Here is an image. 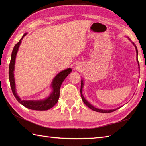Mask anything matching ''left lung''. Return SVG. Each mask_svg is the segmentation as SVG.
<instances>
[{"label":"left lung","mask_w":146,"mask_h":146,"mask_svg":"<svg viewBox=\"0 0 146 146\" xmlns=\"http://www.w3.org/2000/svg\"><path fill=\"white\" fill-rule=\"evenodd\" d=\"M133 44L134 45L135 48V49H136V52H137V61H138V59H137V56H138V51H137V47H136V46H135V44H134V42H133ZM138 64H139V61H138ZM83 86V80H82V82H81V88H80V93H81V97H82V100H83V102H84V104H85L86 105V106L90 108V109L93 110H94V111H98V112H101V113H110V112H112V111H114L115 110H116L119 109V108H117V109H114V110H105L98 109V108H97L94 107V106H93V105H92L90 104L89 102H88L87 101H86V100H85V98H84V97H83V94H82V90Z\"/></svg>","instance_id":"obj_1"}]
</instances>
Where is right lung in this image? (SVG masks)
<instances>
[{
	"label": "right lung",
	"mask_w": 146,
	"mask_h": 146,
	"mask_svg": "<svg viewBox=\"0 0 146 146\" xmlns=\"http://www.w3.org/2000/svg\"><path fill=\"white\" fill-rule=\"evenodd\" d=\"M26 35V33L24 34L23 36L22 37V38L19 40V41L14 46L13 50H12V52L11 62L10 64H9V82H10L11 90L15 98H16V100L19 102L21 104L23 105V106L29 108V109L34 110H47L49 109V108H52L58 102L59 97H60V87L62 83L63 82L64 80L66 78V76L71 72V68H68V69L62 71L61 72L58 74L52 83V88H53V92H52L51 95L47 98H46L45 100L39 101L21 100L20 98L17 96L16 92H15V82L14 78V70L15 56H16L18 48L19 47V45L21 44V40L23 39L24 37Z\"/></svg>",
	"instance_id": "add662e5"
}]
</instances>
